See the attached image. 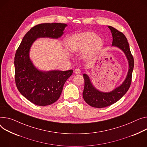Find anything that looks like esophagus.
<instances>
[{
  "mask_svg": "<svg viewBox=\"0 0 147 147\" xmlns=\"http://www.w3.org/2000/svg\"><path fill=\"white\" fill-rule=\"evenodd\" d=\"M74 73L77 74H80L81 73V70H80V69H79V68H76V69L74 70Z\"/></svg>",
  "mask_w": 147,
  "mask_h": 147,
  "instance_id": "obj_1",
  "label": "esophagus"
}]
</instances>
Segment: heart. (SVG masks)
I'll list each match as a JSON object with an SVG mask.
<instances>
[{"instance_id": "1", "label": "heart", "mask_w": 147, "mask_h": 147, "mask_svg": "<svg viewBox=\"0 0 147 147\" xmlns=\"http://www.w3.org/2000/svg\"><path fill=\"white\" fill-rule=\"evenodd\" d=\"M103 41L100 36H96L92 32L76 34L70 41V45L74 51H80L87 48L86 57L90 58L95 57L102 50Z\"/></svg>"}]
</instances>
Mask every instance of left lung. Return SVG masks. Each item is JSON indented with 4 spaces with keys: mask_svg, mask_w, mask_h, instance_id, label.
<instances>
[{
    "mask_svg": "<svg viewBox=\"0 0 147 147\" xmlns=\"http://www.w3.org/2000/svg\"><path fill=\"white\" fill-rule=\"evenodd\" d=\"M111 31L113 41L112 45L120 48L125 54L129 64V70L123 83L110 92H102L93 86L89 77L83 74L84 88L83 97L85 102L90 106L102 108L118 102L128 90L131 84L132 74L134 66V57L131 53L128 40L125 35L115 28L108 26Z\"/></svg>",
    "mask_w": 147,
    "mask_h": 147,
    "instance_id": "8db88e82",
    "label": "left lung"
}]
</instances>
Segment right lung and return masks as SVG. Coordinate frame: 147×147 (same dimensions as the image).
Segmentation results:
<instances>
[{
    "label": "right lung",
    "instance_id": "obj_1",
    "mask_svg": "<svg viewBox=\"0 0 147 147\" xmlns=\"http://www.w3.org/2000/svg\"><path fill=\"white\" fill-rule=\"evenodd\" d=\"M65 24L46 23L32 28L24 36L15 56V78L19 92L38 106L55 102L61 94L66 80L73 70L42 71L38 70L29 58V50L38 38H58L64 34Z\"/></svg>",
    "mask_w": 147,
    "mask_h": 147
}]
</instances>
